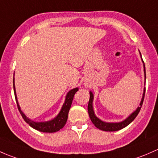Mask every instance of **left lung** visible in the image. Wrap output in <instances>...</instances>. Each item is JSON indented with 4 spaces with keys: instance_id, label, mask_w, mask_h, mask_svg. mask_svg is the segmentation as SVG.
Masks as SVG:
<instances>
[{
    "instance_id": "1",
    "label": "left lung",
    "mask_w": 158,
    "mask_h": 158,
    "mask_svg": "<svg viewBox=\"0 0 158 158\" xmlns=\"http://www.w3.org/2000/svg\"><path fill=\"white\" fill-rule=\"evenodd\" d=\"M143 62H144V61H143ZM144 74H145V66H144ZM144 94H145V88H144V94H143V97H142V99H141V103H140V106L138 107L137 110H136L132 114L130 115L126 120L118 123H104V122L101 121L100 119H99V118L96 116L95 114H94V110H93V105H92L94 95H93L92 92H90V100H89L87 110H88L89 116H90L93 124H94L97 128H99V129L103 130V131H118V130H120L122 129V128L126 127L128 125H129L130 123H131V122L136 118V116H137L138 114L139 113L140 110H141V106H142L143 104V101H144Z\"/></svg>"
}]
</instances>
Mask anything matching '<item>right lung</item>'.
I'll return each instance as SVG.
<instances>
[{
	"label": "right lung",
	"mask_w": 158,
	"mask_h": 158,
	"mask_svg": "<svg viewBox=\"0 0 158 158\" xmlns=\"http://www.w3.org/2000/svg\"><path fill=\"white\" fill-rule=\"evenodd\" d=\"M14 95H15L16 102H17V108H18L19 113H20L21 115H22V117L23 118V119L25 120L26 123H28L31 127L38 130V131H43V132L52 133V132H55V131H59V130L64 127V125L66 124V122H67L68 116V112H69L70 108H71V103H72L73 99H74V94H75V93L78 90V88H74L73 89V90H70L69 92L68 93L67 96H66L65 102H64V105H63L59 114L57 115L54 119L51 120V121L45 122V123H35V122L33 121H31V120L29 119V118H27L23 113V112L21 111L20 108H19V106L17 100L15 87H14Z\"/></svg>",
	"instance_id": "add662e5"
}]
</instances>
